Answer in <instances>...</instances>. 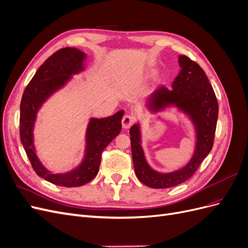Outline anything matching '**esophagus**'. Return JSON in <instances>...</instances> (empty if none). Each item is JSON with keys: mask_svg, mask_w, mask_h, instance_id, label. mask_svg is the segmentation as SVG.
Segmentation results:
<instances>
[{"mask_svg": "<svg viewBox=\"0 0 248 248\" xmlns=\"http://www.w3.org/2000/svg\"><path fill=\"white\" fill-rule=\"evenodd\" d=\"M134 122V118L132 116H129V115H126L123 117L122 119V126L124 129H128L129 127L133 124Z\"/></svg>", "mask_w": 248, "mask_h": 248, "instance_id": "34e87169", "label": "esophagus"}]
</instances>
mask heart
Instances as JSON below:
<instances>
[{"mask_svg":"<svg viewBox=\"0 0 248 248\" xmlns=\"http://www.w3.org/2000/svg\"><path fill=\"white\" fill-rule=\"evenodd\" d=\"M151 74H152V72H151Z\"/></svg>","mask_w":248,"mask_h":248,"instance_id":"heart-1","label":"heart"}]
</instances>
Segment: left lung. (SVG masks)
Returning <instances> with one entry per match:
<instances>
[{
	"mask_svg": "<svg viewBox=\"0 0 248 248\" xmlns=\"http://www.w3.org/2000/svg\"><path fill=\"white\" fill-rule=\"evenodd\" d=\"M181 70L171 89L159 87L147 100L150 114L174 108L190 122L194 133V148L191 158L182 168L171 171H159L147 160L142 148V133L139 122L130 128L131 154L136 175L140 181L151 188H170L189 179L210 153L218 117V103L213 88L201 67L185 56H179Z\"/></svg>",
	"mask_w": 248,
	"mask_h": 248,
	"instance_id": "left-lung-1",
	"label": "left lung"
}]
</instances>
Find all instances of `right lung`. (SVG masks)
<instances>
[{
    "label": "right lung",
    "instance_id": "add662e5",
    "mask_svg": "<svg viewBox=\"0 0 248 248\" xmlns=\"http://www.w3.org/2000/svg\"><path fill=\"white\" fill-rule=\"evenodd\" d=\"M87 54L76 47L59 49L44 62L30 81L20 102L19 134L28 158L39 177L63 187H78L93 180L99 170L101 153L121 131L124 110L107 118H90L85 133L84 156L76 168L54 172L37 155L34 129L38 112L50 97L65 88L74 76L86 70Z\"/></svg>",
    "mask_w": 248,
    "mask_h": 248
}]
</instances>
